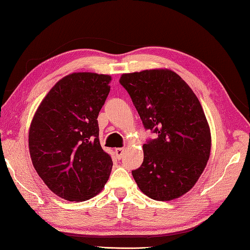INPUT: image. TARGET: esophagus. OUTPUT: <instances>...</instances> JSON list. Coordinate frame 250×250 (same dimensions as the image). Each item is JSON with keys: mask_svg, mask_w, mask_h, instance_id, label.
<instances>
[{"mask_svg": "<svg viewBox=\"0 0 250 250\" xmlns=\"http://www.w3.org/2000/svg\"><path fill=\"white\" fill-rule=\"evenodd\" d=\"M124 153H125V149L124 148L116 149V156H117L118 159H121L122 156H124Z\"/></svg>", "mask_w": 250, "mask_h": 250, "instance_id": "obj_1", "label": "esophagus"}]
</instances>
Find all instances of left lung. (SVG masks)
<instances>
[{"label":"left lung","mask_w":250,"mask_h":250,"mask_svg":"<svg viewBox=\"0 0 250 250\" xmlns=\"http://www.w3.org/2000/svg\"><path fill=\"white\" fill-rule=\"evenodd\" d=\"M128 91L146 130L157 134L144 145V162L132 170L142 192L154 200H171L188 192L203 173L211 137L199 100L173 71L125 73Z\"/></svg>","instance_id":"1"}]
</instances>
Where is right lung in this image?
Listing matches in <instances>:
<instances>
[{
    "instance_id": "1",
    "label": "right lung",
    "mask_w": 250,
    "mask_h": 250,
    "mask_svg": "<svg viewBox=\"0 0 250 250\" xmlns=\"http://www.w3.org/2000/svg\"><path fill=\"white\" fill-rule=\"evenodd\" d=\"M110 81L105 74L66 75L34 114L29 132L32 164L51 191L65 200H88L109 179L112 159L101 148L97 119Z\"/></svg>"
}]
</instances>
